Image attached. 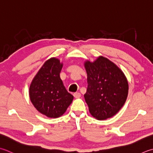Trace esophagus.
<instances>
[{"label":"esophagus","mask_w":153,"mask_h":153,"mask_svg":"<svg viewBox=\"0 0 153 153\" xmlns=\"http://www.w3.org/2000/svg\"><path fill=\"white\" fill-rule=\"evenodd\" d=\"M74 96L75 98H76V99L79 98V97H81V94H79V93H77V92L74 93Z\"/></svg>","instance_id":"1"}]
</instances>
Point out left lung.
Masks as SVG:
<instances>
[{
  "label": "left lung",
  "mask_w": 153,
  "mask_h": 153,
  "mask_svg": "<svg viewBox=\"0 0 153 153\" xmlns=\"http://www.w3.org/2000/svg\"><path fill=\"white\" fill-rule=\"evenodd\" d=\"M88 89L84 94L90 114L98 120L112 117L127 100L128 83L123 71L113 62L99 56L84 62Z\"/></svg>",
  "instance_id": "1"
}]
</instances>
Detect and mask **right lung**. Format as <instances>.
Masks as SVG:
<instances>
[{
	"label": "right lung",
	"mask_w": 153,
	"mask_h": 153,
	"mask_svg": "<svg viewBox=\"0 0 153 153\" xmlns=\"http://www.w3.org/2000/svg\"><path fill=\"white\" fill-rule=\"evenodd\" d=\"M62 62L51 58L44 62L32 80L29 88L30 100L42 114L58 118L66 111L74 96L68 93L59 77Z\"/></svg>",
	"instance_id": "add662e5"
}]
</instances>
